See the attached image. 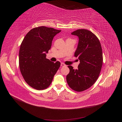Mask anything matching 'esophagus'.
Instances as JSON below:
<instances>
[{"label": "esophagus", "instance_id": "esophagus-1", "mask_svg": "<svg viewBox=\"0 0 122 122\" xmlns=\"http://www.w3.org/2000/svg\"><path fill=\"white\" fill-rule=\"evenodd\" d=\"M61 67H65V66H66L64 63H61Z\"/></svg>", "mask_w": 122, "mask_h": 122}]
</instances>
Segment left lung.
I'll list each match as a JSON object with an SVG mask.
<instances>
[{"mask_svg":"<svg viewBox=\"0 0 122 122\" xmlns=\"http://www.w3.org/2000/svg\"><path fill=\"white\" fill-rule=\"evenodd\" d=\"M71 34L79 39L74 55L80 63L77 69L68 66L70 72L66 79L72 90L82 92L93 86L98 78L103 64L102 47L97 36L87 29H77Z\"/></svg>","mask_w":122,"mask_h":122,"instance_id":"left-lung-1","label":"left lung"}]
</instances>
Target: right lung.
Wrapping results in <instances>:
<instances>
[{
	"instance_id": "obj_1",
	"label": "right lung",
	"mask_w": 122,
	"mask_h": 122,
	"mask_svg": "<svg viewBox=\"0 0 122 122\" xmlns=\"http://www.w3.org/2000/svg\"><path fill=\"white\" fill-rule=\"evenodd\" d=\"M61 30L40 26L33 28L25 36L19 54V67L25 81L38 90L45 89L52 81L61 66L47 59L53 38Z\"/></svg>"
}]
</instances>
